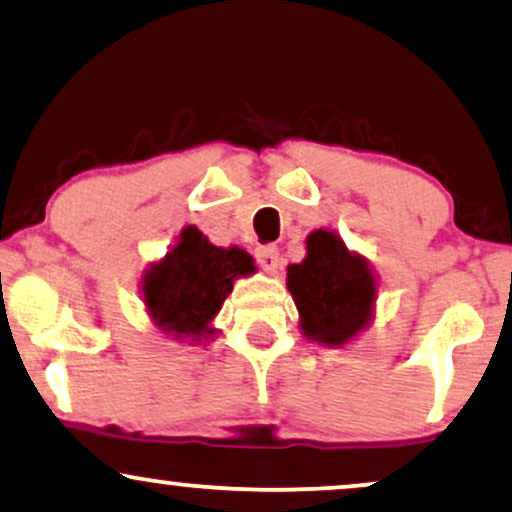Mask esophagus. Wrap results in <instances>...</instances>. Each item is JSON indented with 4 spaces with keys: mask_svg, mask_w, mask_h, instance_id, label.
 Here are the masks:
<instances>
[{
    "mask_svg": "<svg viewBox=\"0 0 512 512\" xmlns=\"http://www.w3.org/2000/svg\"><path fill=\"white\" fill-rule=\"evenodd\" d=\"M255 260L264 271L274 274V271L278 269V260H281V257H278L276 245H260V248L255 250Z\"/></svg>",
    "mask_w": 512,
    "mask_h": 512,
    "instance_id": "1",
    "label": "esophagus"
}]
</instances>
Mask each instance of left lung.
<instances>
[{
  "label": "left lung",
  "mask_w": 512,
  "mask_h": 512,
  "mask_svg": "<svg viewBox=\"0 0 512 512\" xmlns=\"http://www.w3.org/2000/svg\"><path fill=\"white\" fill-rule=\"evenodd\" d=\"M288 290L302 331L323 345H342L366 326L375 297L371 271L331 231L307 238V257L288 269Z\"/></svg>",
  "instance_id": "obj_1"
}]
</instances>
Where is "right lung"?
<instances>
[{
	"label": "right lung",
	"mask_w": 512,
	"mask_h": 512,
	"mask_svg": "<svg viewBox=\"0 0 512 512\" xmlns=\"http://www.w3.org/2000/svg\"><path fill=\"white\" fill-rule=\"evenodd\" d=\"M250 271H255V264L248 252L215 248L189 226L181 231L177 248L144 278L148 312L163 331L198 340L203 333H212L208 323L229 297L234 278Z\"/></svg>",
	"instance_id": "1"
}]
</instances>
